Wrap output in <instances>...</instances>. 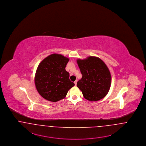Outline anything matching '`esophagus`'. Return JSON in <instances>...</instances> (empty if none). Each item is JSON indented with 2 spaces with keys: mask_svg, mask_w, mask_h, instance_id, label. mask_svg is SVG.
<instances>
[{
  "mask_svg": "<svg viewBox=\"0 0 146 146\" xmlns=\"http://www.w3.org/2000/svg\"><path fill=\"white\" fill-rule=\"evenodd\" d=\"M77 80H76V81L74 82V83H75V86H76V84H77Z\"/></svg>",
  "mask_w": 146,
  "mask_h": 146,
  "instance_id": "34e87169",
  "label": "esophagus"
}]
</instances>
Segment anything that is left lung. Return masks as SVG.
I'll use <instances>...</instances> for the list:
<instances>
[{"label": "left lung", "mask_w": 146, "mask_h": 146, "mask_svg": "<svg viewBox=\"0 0 146 146\" xmlns=\"http://www.w3.org/2000/svg\"><path fill=\"white\" fill-rule=\"evenodd\" d=\"M77 63L82 75L77 83L85 99L96 102L104 98L110 90L111 76L108 66L101 59L90 56L77 59Z\"/></svg>", "instance_id": "left-lung-1"}]
</instances>
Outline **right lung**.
Segmentation results:
<instances>
[{"label": "right lung", "mask_w": 146, "mask_h": 146, "mask_svg": "<svg viewBox=\"0 0 146 146\" xmlns=\"http://www.w3.org/2000/svg\"><path fill=\"white\" fill-rule=\"evenodd\" d=\"M69 59L61 54H52L39 64L35 73V84L40 95L45 99L57 102L65 98L74 86L65 67Z\"/></svg>", "instance_id": "1"}]
</instances>
